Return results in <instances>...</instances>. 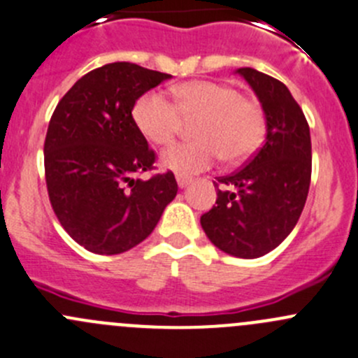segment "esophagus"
<instances>
[{"label": "esophagus", "instance_id": "esophagus-1", "mask_svg": "<svg viewBox=\"0 0 358 358\" xmlns=\"http://www.w3.org/2000/svg\"><path fill=\"white\" fill-rule=\"evenodd\" d=\"M176 180H178V186L182 189V187H186L187 184L191 182V178H187V176H182V174H176Z\"/></svg>", "mask_w": 358, "mask_h": 358}]
</instances>
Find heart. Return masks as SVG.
I'll return each mask as SVG.
<instances>
[{
	"label": "heart",
	"instance_id": "1",
	"mask_svg": "<svg viewBox=\"0 0 358 358\" xmlns=\"http://www.w3.org/2000/svg\"><path fill=\"white\" fill-rule=\"evenodd\" d=\"M176 106L160 92L144 94L134 106V122L157 146L172 143L182 120L193 122V143L174 144L162 153V165L182 176L196 174L215 162H240L259 148L264 113L236 88L215 81H187L174 88Z\"/></svg>",
	"mask_w": 358,
	"mask_h": 358
}]
</instances>
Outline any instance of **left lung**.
Masks as SVG:
<instances>
[{"label": "left lung", "instance_id": "8db88e82", "mask_svg": "<svg viewBox=\"0 0 358 358\" xmlns=\"http://www.w3.org/2000/svg\"><path fill=\"white\" fill-rule=\"evenodd\" d=\"M236 73L259 99L266 139L245 167L217 179L228 189H217V205L201 215L200 224L219 250L256 259L298 224L310 189L311 139L299 104L282 81L252 67Z\"/></svg>", "mask_w": 358, "mask_h": 358}]
</instances>
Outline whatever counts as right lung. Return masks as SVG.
I'll return each instance as SVG.
<instances>
[{"instance_id": "obj_1", "label": "right lung", "mask_w": 358, "mask_h": 358, "mask_svg": "<svg viewBox=\"0 0 358 358\" xmlns=\"http://www.w3.org/2000/svg\"><path fill=\"white\" fill-rule=\"evenodd\" d=\"M171 74L113 62L81 76L52 115L45 139L48 196L74 242L102 256L146 240L178 194L172 172L150 180L155 153L134 122L137 99Z\"/></svg>"}]
</instances>
